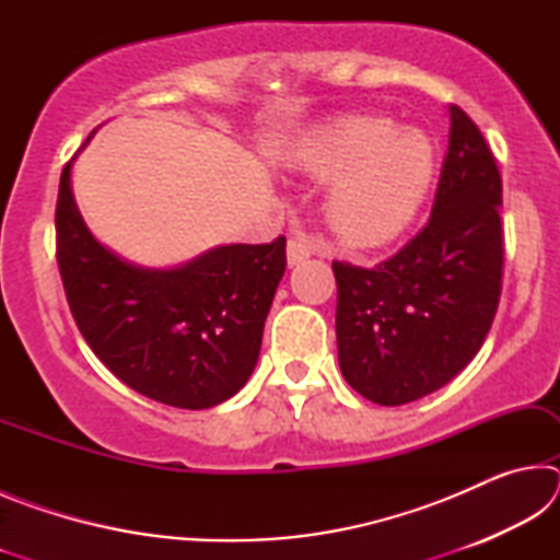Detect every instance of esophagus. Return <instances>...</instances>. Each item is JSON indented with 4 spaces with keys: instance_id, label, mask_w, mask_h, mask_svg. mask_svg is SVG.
<instances>
[{
    "instance_id": "34e87169",
    "label": "esophagus",
    "mask_w": 560,
    "mask_h": 560,
    "mask_svg": "<svg viewBox=\"0 0 560 560\" xmlns=\"http://www.w3.org/2000/svg\"><path fill=\"white\" fill-rule=\"evenodd\" d=\"M311 254H314V244L308 240H303V236H291L289 244H287V259H289V267H296L303 259H308Z\"/></svg>"
}]
</instances>
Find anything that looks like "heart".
<instances>
[{
  "mask_svg": "<svg viewBox=\"0 0 560 560\" xmlns=\"http://www.w3.org/2000/svg\"><path fill=\"white\" fill-rule=\"evenodd\" d=\"M291 165L314 179H334L326 220L348 246H381L400 236L420 212L434 179V145L415 128L381 116L340 118L311 132Z\"/></svg>",
  "mask_w": 560,
  "mask_h": 560,
  "instance_id": "heart-1",
  "label": "heart"
}]
</instances>
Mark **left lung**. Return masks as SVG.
Listing matches in <instances>:
<instances>
[{"mask_svg":"<svg viewBox=\"0 0 560 560\" xmlns=\"http://www.w3.org/2000/svg\"><path fill=\"white\" fill-rule=\"evenodd\" d=\"M499 207L494 155L467 113L450 106V148L428 226L373 269L334 261L338 365L365 400H420L479 353L501 293Z\"/></svg>","mask_w":560,"mask_h":560,"instance_id":"left-lung-1","label":"left lung"}]
</instances>
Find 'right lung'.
Here are the masks:
<instances>
[{
	"instance_id": "obj_1",
	"label": "right lung",
	"mask_w": 560,
	"mask_h": 560,
	"mask_svg": "<svg viewBox=\"0 0 560 560\" xmlns=\"http://www.w3.org/2000/svg\"><path fill=\"white\" fill-rule=\"evenodd\" d=\"M73 160L56 202V259L81 336L113 375L150 400L183 410L230 400L257 368L264 320L287 271V240L214 246L170 269L140 267L83 222Z\"/></svg>"
}]
</instances>
